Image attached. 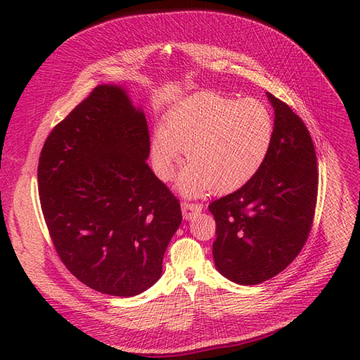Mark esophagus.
Masks as SVG:
<instances>
[{"label":"esophagus","mask_w":360,"mask_h":360,"mask_svg":"<svg viewBox=\"0 0 360 360\" xmlns=\"http://www.w3.org/2000/svg\"><path fill=\"white\" fill-rule=\"evenodd\" d=\"M201 210H202V205L198 202H189V201L181 202V212H183L184 219H192V216L198 214Z\"/></svg>","instance_id":"esophagus-1"}]
</instances>
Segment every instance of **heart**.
<instances>
[{
    "label": "heart",
    "mask_w": 360,
    "mask_h": 360,
    "mask_svg": "<svg viewBox=\"0 0 360 360\" xmlns=\"http://www.w3.org/2000/svg\"><path fill=\"white\" fill-rule=\"evenodd\" d=\"M274 135V114L263 101L200 93L171 112L165 130L155 134L151 156L158 176L171 180L188 151L191 167L177 184L183 195L230 192L263 167Z\"/></svg>",
    "instance_id": "1"
}]
</instances>
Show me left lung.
<instances>
[{
	"label": "left lung",
	"mask_w": 360,
	"mask_h": 360,
	"mask_svg": "<svg viewBox=\"0 0 360 360\" xmlns=\"http://www.w3.org/2000/svg\"><path fill=\"white\" fill-rule=\"evenodd\" d=\"M275 135L263 167L240 189L210 202L213 258L224 276L257 285L281 274L307 243L315 214L319 169L309 130L267 93Z\"/></svg>",
	"instance_id": "1"
}]
</instances>
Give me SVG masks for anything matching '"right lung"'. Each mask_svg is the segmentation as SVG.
I'll return each mask as SVG.
<instances>
[{"label": "right lung", "instance_id": "right-lung-1", "mask_svg": "<svg viewBox=\"0 0 360 360\" xmlns=\"http://www.w3.org/2000/svg\"><path fill=\"white\" fill-rule=\"evenodd\" d=\"M148 155L146 115L117 85L96 86L41 148L39 195L53 248L103 294L130 297L153 285L181 224L180 201Z\"/></svg>", "mask_w": 360, "mask_h": 360}]
</instances>
